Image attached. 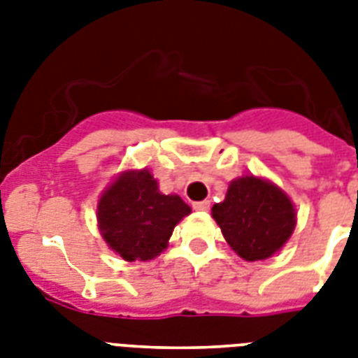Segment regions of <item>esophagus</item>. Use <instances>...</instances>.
Returning a JSON list of instances; mask_svg holds the SVG:
<instances>
[{
  "mask_svg": "<svg viewBox=\"0 0 358 358\" xmlns=\"http://www.w3.org/2000/svg\"><path fill=\"white\" fill-rule=\"evenodd\" d=\"M193 208H195V210H199V212H208V210H210V201L193 202Z\"/></svg>",
  "mask_w": 358,
  "mask_h": 358,
  "instance_id": "34e87169",
  "label": "esophagus"
}]
</instances>
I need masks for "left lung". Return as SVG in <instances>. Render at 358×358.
Returning a JSON list of instances; mask_svg holds the SVG:
<instances>
[{
    "instance_id": "8db88e82",
    "label": "left lung",
    "mask_w": 358,
    "mask_h": 358,
    "mask_svg": "<svg viewBox=\"0 0 358 358\" xmlns=\"http://www.w3.org/2000/svg\"><path fill=\"white\" fill-rule=\"evenodd\" d=\"M224 239L243 260H266L294 232L295 210L277 185L256 176L234 180L227 199L212 208Z\"/></svg>"
}]
</instances>
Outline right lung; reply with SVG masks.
Listing matches in <instances>:
<instances>
[{
	"label": "right lung",
	"mask_w": 358,
	"mask_h": 358,
	"mask_svg": "<svg viewBox=\"0 0 358 358\" xmlns=\"http://www.w3.org/2000/svg\"><path fill=\"white\" fill-rule=\"evenodd\" d=\"M191 208L178 195H162L152 174L129 171L109 185L98 202L103 239L124 260H152Z\"/></svg>",
	"instance_id": "1"
}]
</instances>
